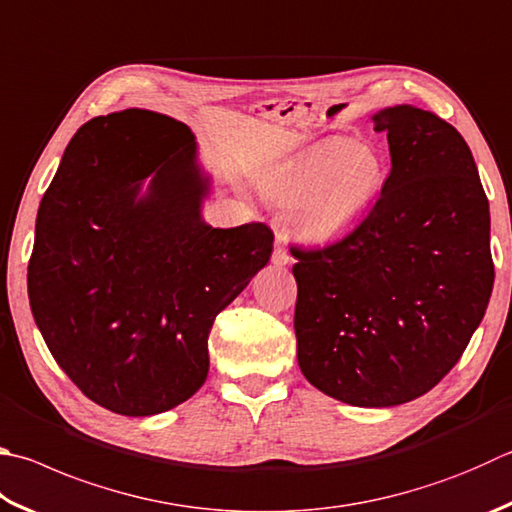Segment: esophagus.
<instances>
[{"mask_svg":"<svg viewBox=\"0 0 512 512\" xmlns=\"http://www.w3.org/2000/svg\"><path fill=\"white\" fill-rule=\"evenodd\" d=\"M273 264H275V266H286V264H291V255L286 253V248L280 244V241H277V244H275V250H273Z\"/></svg>","mask_w":512,"mask_h":512,"instance_id":"1","label":"esophagus"}]
</instances>
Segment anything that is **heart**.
Instances as JSON below:
<instances>
[{
	"instance_id": "b5f03b06",
	"label": "heart",
	"mask_w": 512,
	"mask_h": 512,
	"mask_svg": "<svg viewBox=\"0 0 512 512\" xmlns=\"http://www.w3.org/2000/svg\"><path fill=\"white\" fill-rule=\"evenodd\" d=\"M385 179V163L374 147L329 141L271 167L262 176V190L291 208L288 230L295 239L324 246L374 208Z\"/></svg>"
}]
</instances>
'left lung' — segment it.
I'll return each instance as SVG.
<instances>
[{
  "mask_svg": "<svg viewBox=\"0 0 512 512\" xmlns=\"http://www.w3.org/2000/svg\"><path fill=\"white\" fill-rule=\"evenodd\" d=\"M392 170L338 244L293 250L304 378L356 407H394L439 383L483 320L495 282L490 208L468 143L432 111L371 116Z\"/></svg>",
  "mask_w": 512,
  "mask_h": 512,
  "instance_id": "8db88e82",
  "label": "left lung"
}]
</instances>
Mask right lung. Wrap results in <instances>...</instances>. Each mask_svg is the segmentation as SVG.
Returning a JSON list of instances; mask_svg holds the SVG:
<instances>
[{
    "label": "right lung",
    "instance_id": "obj_1",
    "mask_svg": "<svg viewBox=\"0 0 512 512\" xmlns=\"http://www.w3.org/2000/svg\"><path fill=\"white\" fill-rule=\"evenodd\" d=\"M192 129L150 109L82 125L35 221L29 300L46 347L109 412L154 416L206 383L217 315L271 259L264 224L212 228Z\"/></svg>",
    "mask_w": 512,
    "mask_h": 512
}]
</instances>
